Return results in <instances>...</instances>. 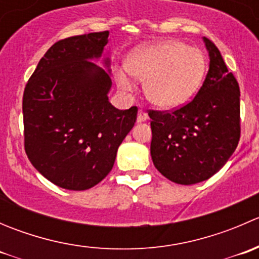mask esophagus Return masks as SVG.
<instances>
[{
    "instance_id": "1",
    "label": "esophagus",
    "mask_w": 259,
    "mask_h": 259,
    "mask_svg": "<svg viewBox=\"0 0 259 259\" xmlns=\"http://www.w3.org/2000/svg\"><path fill=\"white\" fill-rule=\"evenodd\" d=\"M146 120H148V114L144 110H139V113H138V122H144Z\"/></svg>"
}]
</instances>
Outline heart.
<instances>
[{"instance_id":"obj_1","label":"heart","mask_w":259,"mask_h":259,"mask_svg":"<svg viewBox=\"0 0 259 259\" xmlns=\"http://www.w3.org/2000/svg\"><path fill=\"white\" fill-rule=\"evenodd\" d=\"M125 66L132 76L143 81L149 103L160 110H176L199 90L207 70V57L200 49L180 41H161L135 49ZM116 81L122 90L132 88L124 72L117 74Z\"/></svg>"}]
</instances>
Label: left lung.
Returning <instances> with one entry per match:
<instances>
[{
    "instance_id": "left-lung-1",
    "label": "left lung",
    "mask_w": 259,
    "mask_h": 259,
    "mask_svg": "<svg viewBox=\"0 0 259 259\" xmlns=\"http://www.w3.org/2000/svg\"><path fill=\"white\" fill-rule=\"evenodd\" d=\"M209 70L189 104L173 113L150 111V154L165 178L192 185L213 177L238 145L239 86L217 46L203 37Z\"/></svg>"
}]
</instances>
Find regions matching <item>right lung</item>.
<instances>
[{"mask_svg": "<svg viewBox=\"0 0 259 259\" xmlns=\"http://www.w3.org/2000/svg\"><path fill=\"white\" fill-rule=\"evenodd\" d=\"M109 31L72 36L48 50L25 88V150L55 185L86 190L113 169L117 149L137 121L138 108L109 101ZM103 58L105 69L93 61Z\"/></svg>", "mask_w": 259, "mask_h": 259, "instance_id": "add662e5", "label": "right lung"}]
</instances>
